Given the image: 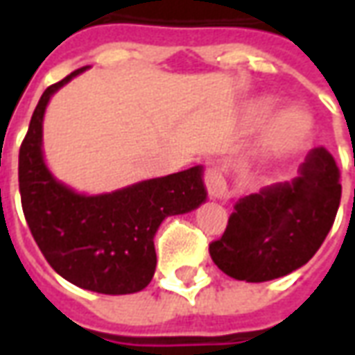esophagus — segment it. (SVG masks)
I'll list each match as a JSON object with an SVG mask.
<instances>
[{
  "label": "esophagus",
  "mask_w": 355,
  "mask_h": 355,
  "mask_svg": "<svg viewBox=\"0 0 355 355\" xmlns=\"http://www.w3.org/2000/svg\"><path fill=\"white\" fill-rule=\"evenodd\" d=\"M205 188L211 198L215 200H228L230 198V190L226 184V178H224L223 171L216 165H211L205 169Z\"/></svg>",
  "instance_id": "34e87169"
}]
</instances>
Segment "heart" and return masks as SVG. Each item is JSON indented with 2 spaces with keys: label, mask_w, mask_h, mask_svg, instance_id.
Segmentation results:
<instances>
[{
  "label": "heart",
  "mask_w": 355,
  "mask_h": 355,
  "mask_svg": "<svg viewBox=\"0 0 355 355\" xmlns=\"http://www.w3.org/2000/svg\"><path fill=\"white\" fill-rule=\"evenodd\" d=\"M275 104L272 101H264L257 106V116L259 119H266L272 116ZM310 117L300 110H289L275 119V123L268 129L264 142H262V152L266 157H283V155L293 154L295 150L304 144L306 137L310 132Z\"/></svg>",
  "instance_id": "obj_1"
}]
</instances>
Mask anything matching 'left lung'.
<instances>
[{
  "label": "left lung",
  "mask_w": 355,
  "mask_h": 355,
  "mask_svg": "<svg viewBox=\"0 0 355 355\" xmlns=\"http://www.w3.org/2000/svg\"><path fill=\"white\" fill-rule=\"evenodd\" d=\"M333 155L313 148L291 182L266 186L234 205L209 253L224 274L261 283L304 266L327 238L343 186Z\"/></svg>",
  "instance_id": "left-lung-1"
}]
</instances>
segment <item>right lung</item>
I'll use <instances>...</instances> for the list:
<instances>
[{
    "instance_id": "right-lung-1",
    "label": "right lung",
    "mask_w": 355,
    "mask_h": 355,
    "mask_svg": "<svg viewBox=\"0 0 355 355\" xmlns=\"http://www.w3.org/2000/svg\"><path fill=\"white\" fill-rule=\"evenodd\" d=\"M83 70L45 89L35 106L19 152L22 211L58 275L102 295L137 293L154 277V236L163 218L200 207L207 192L200 165L102 196H81L58 182L43 162V114L53 93Z\"/></svg>"
}]
</instances>
